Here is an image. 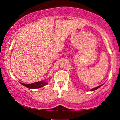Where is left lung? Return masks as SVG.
I'll list each match as a JSON object with an SVG mask.
<instances>
[{"mask_svg": "<svg viewBox=\"0 0 120 120\" xmlns=\"http://www.w3.org/2000/svg\"><path fill=\"white\" fill-rule=\"evenodd\" d=\"M103 85V84L102 85H100V86H98V87H95V88H93V89H91V90H90V91H95V90H97L98 89V88H100L101 86H102Z\"/></svg>", "mask_w": 120, "mask_h": 120, "instance_id": "obj_1", "label": "left lung"}]
</instances>
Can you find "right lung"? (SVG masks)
<instances>
[{
	"mask_svg": "<svg viewBox=\"0 0 120 120\" xmlns=\"http://www.w3.org/2000/svg\"><path fill=\"white\" fill-rule=\"evenodd\" d=\"M21 84L25 86L28 89H39L41 87H43L44 86L48 84V83L45 82V81H38L36 83H31V84H24L22 83H20Z\"/></svg>",
	"mask_w": 120,
	"mask_h": 120,
	"instance_id": "obj_1",
	"label": "right lung"
}]
</instances>
